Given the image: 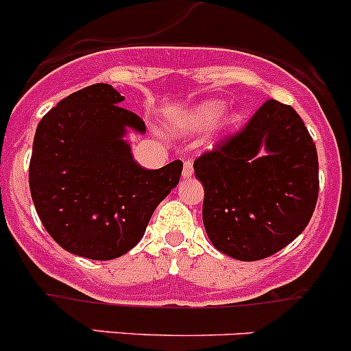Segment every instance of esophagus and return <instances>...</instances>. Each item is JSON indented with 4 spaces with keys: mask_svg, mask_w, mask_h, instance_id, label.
Returning <instances> with one entry per match:
<instances>
[{
    "mask_svg": "<svg viewBox=\"0 0 351 351\" xmlns=\"http://www.w3.org/2000/svg\"><path fill=\"white\" fill-rule=\"evenodd\" d=\"M183 176H185V178H189V176H192V173H194V162H192V160H185V162H183Z\"/></svg>",
    "mask_w": 351,
    "mask_h": 351,
    "instance_id": "1",
    "label": "esophagus"
}]
</instances>
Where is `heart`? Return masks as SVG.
I'll list each match as a JSON object with an SVG mask.
<instances>
[{
	"instance_id": "heart-1",
	"label": "heart",
	"mask_w": 351,
	"mask_h": 351,
	"mask_svg": "<svg viewBox=\"0 0 351 351\" xmlns=\"http://www.w3.org/2000/svg\"><path fill=\"white\" fill-rule=\"evenodd\" d=\"M221 112H223V106H221L220 101H208V104L195 107L189 114V124L192 128H206L215 123Z\"/></svg>"
}]
</instances>
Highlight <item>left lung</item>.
I'll return each mask as SVG.
<instances>
[{
    "instance_id": "8db88e82",
    "label": "left lung",
    "mask_w": 351,
    "mask_h": 351,
    "mask_svg": "<svg viewBox=\"0 0 351 351\" xmlns=\"http://www.w3.org/2000/svg\"><path fill=\"white\" fill-rule=\"evenodd\" d=\"M194 171L204 185L209 241L241 261L263 260L291 244L319 197L315 142L296 110L277 100L265 101L241 130L202 152Z\"/></svg>"
}]
</instances>
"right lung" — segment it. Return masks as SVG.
<instances>
[{"mask_svg":"<svg viewBox=\"0 0 351 351\" xmlns=\"http://www.w3.org/2000/svg\"><path fill=\"white\" fill-rule=\"evenodd\" d=\"M110 84L69 95L36 130L29 186L39 220L65 251L114 260L135 247L154 209L180 182L183 162L143 169L123 140L145 123Z\"/></svg>","mask_w":351,"mask_h":351,"instance_id":"right-lung-1","label":"right lung"}]
</instances>
